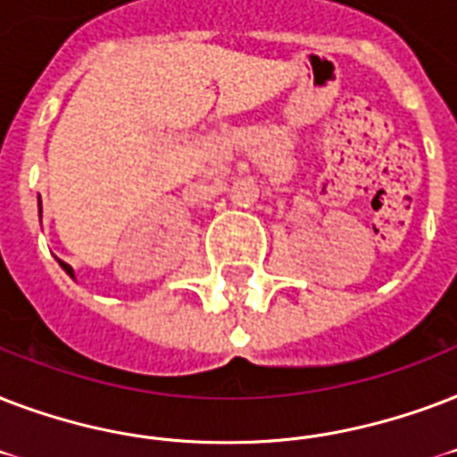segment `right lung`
<instances>
[{
    "mask_svg": "<svg viewBox=\"0 0 457 457\" xmlns=\"http://www.w3.org/2000/svg\"><path fill=\"white\" fill-rule=\"evenodd\" d=\"M40 219H42V203H40ZM59 264H62V269H63V271H66V274H69L71 278H76V277H73V269H71L69 264H66V262L59 260Z\"/></svg>",
    "mask_w": 457,
    "mask_h": 457,
    "instance_id": "obj_1",
    "label": "right lung"
}]
</instances>
